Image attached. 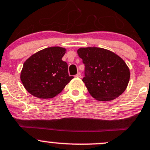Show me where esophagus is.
Returning <instances> with one entry per match:
<instances>
[{
    "instance_id": "1",
    "label": "esophagus",
    "mask_w": 150,
    "mask_h": 150,
    "mask_svg": "<svg viewBox=\"0 0 150 150\" xmlns=\"http://www.w3.org/2000/svg\"><path fill=\"white\" fill-rule=\"evenodd\" d=\"M76 77H79V78H80L81 76H82V74H81L80 72H78L77 74H76Z\"/></svg>"
}]
</instances>
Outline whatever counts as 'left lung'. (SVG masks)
<instances>
[{
	"label": "left lung",
	"instance_id": "left-lung-1",
	"mask_svg": "<svg viewBox=\"0 0 150 150\" xmlns=\"http://www.w3.org/2000/svg\"><path fill=\"white\" fill-rule=\"evenodd\" d=\"M77 54L85 67V76L82 81L94 99L108 102L125 92L130 72L120 57L97 47L80 48Z\"/></svg>",
	"mask_w": 150,
	"mask_h": 150
}]
</instances>
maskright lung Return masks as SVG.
Here are the masks:
<instances>
[{
  "instance_id": "obj_1",
  "label": "right lung",
  "mask_w": 150,
  "mask_h": 150,
  "mask_svg": "<svg viewBox=\"0 0 150 150\" xmlns=\"http://www.w3.org/2000/svg\"><path fill=\"white\" fill-rule=\"evenodd\" d=\"M66 52L59 46L44 48L23 63L21 79L24 88L39 99H51L62 92L74 78L68 73V64L62 60Z\"/></svg>"
}]
</instances>
